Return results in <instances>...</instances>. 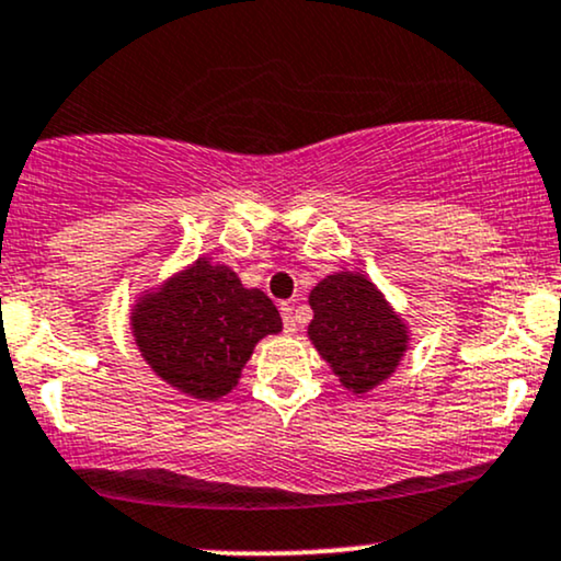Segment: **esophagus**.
Masks as SVG:
<instances>
[{"label":"esophagus","instance_id":"obj_1","mask_svg":"<svg viewBox=\"0 0 561 561\" xmlns=\"http://www.w3.org/2000/svg\"><path fill=\"white\" fill-rule=\"evenodd\" d=\"M282 319H285V332H298V317H295V311H293V306H289V302H282Z\"/></svg>","mask_w":561,"mask_h":561}]
</instances>
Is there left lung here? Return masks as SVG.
<instances>
[{
    "label": "left lung",
    "mask_w": 561,
    "mask_h": 561,
    "mask_svg": "<svg viewBox=\"0 0 561 561\" xmlns=\"http://www.w3.org/2000/svg\"><path fill=\"white\" fill-rule=\"evenodd\" d=\"M308 306L313 308L308 340L353 396L375 390L403 362L411 343L409 324L369 276H324L308 295Z\"/></svg>",
    "instance_id": "left-lung-1"
}]
</instances>
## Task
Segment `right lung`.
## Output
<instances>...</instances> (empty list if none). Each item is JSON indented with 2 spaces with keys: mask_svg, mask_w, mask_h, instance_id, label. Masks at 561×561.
I'll list each match as a JSON object with an SVG mask.
<instances>
[{
  "mask_svg": "<svg viewBox=\"0 0 561 561\" xmlns=\"http://www.w3.org/2000/svg\"><path fill=\"white\" fill-rule=\"evenodd\" d=\"M128 321L147 366L197 401H218L234 390L255 345L282 332L272 298L208 259L145 289Z\"/></svg>",
  "mask_w": 561,
  "mask_h": 561,
  "instance_id": "right-lung-1",
  "label": "right lung"
}]
</instances>
